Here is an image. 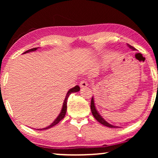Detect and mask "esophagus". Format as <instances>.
<instances>
[{
    "label": "esophagus",
    "mask_w": 158,
    "mask_h": 158,
    "mask_svg": "<svg viewBox=\"0 0 158 158\" xmlns=\"http://www.w3.org/2000/svg\"><path fill=\"white\" fill-rule=\"evenodd\" d=\"M88 86V82L86 80H82V81L80 82V87L81 88H85Z\"/></svg>",
    "instance_id": "1"
}]
</instances>
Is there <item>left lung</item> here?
<instances>
[{"mask_svg": "<svg viewBox=\"0 0 158 158\" xmlns=\"http://www.w3.org/2000/svg\"><path fill=\"white\" fill-rule=\"evenodd\" d=\"M127 47L130 48L132 50H136V49L135 47H133L132 46H131V45L128 44H127ZM90 109H91V112L93 115V116H94L95 118L97 120V121L100 123L104 125H105L106 127H111V128H116V127H118V126H115V125H112L111 124H109L108 122H106L105 119L103 118L102 117L100 114L98 113V111H97V109L95 108V102H94V98L93 97L91 99V102H90Z\"/></svg>", "mask_w": 158, "mask_h": 158, "instance_id": "1", "label": "left lung"}]
</instances>
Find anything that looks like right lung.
<instances>
[{"label": "right lung", "mask_w": 158, "mask_h": 158, "mask_svg": "<svg viewBox=\"0 0 158 158\" xmlns=\"http://www.w3.org/2000/svg\"><path fill=\"white\" fill-rule=\"evenodd\" d=\"M38 48L39 47L33 48V49H29L28 51H26V52H25L23 53H26L31 52H35V51H36L37 49H38ZM79 90H80V88H79V85H75V86H74V88H73V89H69L68 90V92L67 93L65 99V100H64V102H63V107H62V109H61L60 113L59 114V115H58L56 118L54 120V121H53L50 125H49V126H47V127H44V128H42V129H37V130H47V129H49V128L52 127L54 126V125L58 124V123H59L61 121V120H62L63 118L65 117V114H66V111H67V102H68V97L69 96V95H70L71 93H75V92H79Z\"/></svg>", "instance_id": "1"}]
</instances>
